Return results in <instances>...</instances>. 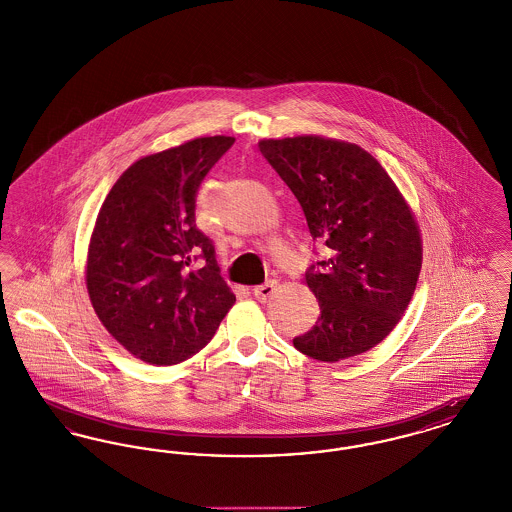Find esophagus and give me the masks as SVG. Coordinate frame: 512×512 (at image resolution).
Returning <instances> with one entry per match:
<instances>
[{"label": "esophagus", "mask_w": 512, "mask_h": 512, "mask_svg": "<svg viewBox=\"0 0 512 512\" xmlns=\"http://www.w3.org/2000/svg\"><path fill=\"white\" fill-rule=\"evenodd\" d=\"M276 290H278V282H276V280H270V282L263 284V286L253 288V295L257 297V301L267 303L268 299H272V295L276 293Z\"/></svg>", "instance_id": "obj_1"}]
</instances>
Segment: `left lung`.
<instances>
[{
    "label": "left lung",
    "mask_w": 512,
    "mask_h": 512,
    "mask_svg": "<svg viewBox=\"0 0 512 512\" xmlns=\"http://www.w3.org/2000/svg\"><path fill=\"white\" fill-rule=\"evenodd\" d=\"M259 149L297 197L313 240L330 249L305 274L320 315L293 338L295 349L338 363L376 347L407 311L422 268L413 209L357 144L309 134L261 140Z\"/></svg>",
    "instance_id": "8db88e82"
}]
</instances>
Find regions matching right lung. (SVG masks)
<instances>
[{"label":"right lung","instance_id":"obj_1","mask_svg":"<svg viewBox=\"0 0 512 512\" xmlns=\"http://www.w3.org/2000/svg\"><path fill=\"white\" fill-rule=\"evenodd\" d=\"M232 144V136H207L146 155L99 209L88 295L107 332L149 365H178L201 351L236 301L215 245L195 226L199 184Z\"/></svg>","mask_w":512,"mask_h":512}]
</instances>
